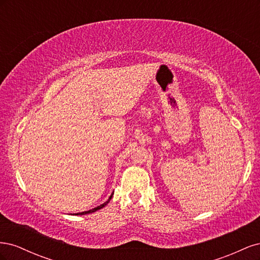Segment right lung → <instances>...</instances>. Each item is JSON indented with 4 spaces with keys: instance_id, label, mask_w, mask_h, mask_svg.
I'll list each match as a JSON object with an SVG mask.
<instances>
[{
    "instance_id": "1",
    "label": "right lung",
    "mask_w": 260,
    "mask_h": 260,
    "mask_svg": "<svg viewBox=\"0 0 260 260\" xmlns=\"http://www.w3.org/2000/svg\"><path fill=\"white\" fill-rule=\"evenodd\" d=\"M112 198H113V194L111 195V198L108 199V201H107V202H105L104 204H102V205H100V206H98V207H95V208H93V209H90V210H88V211L79 212V214H76V215H86V214H91V212H94V211H96V210H99V209H101V208H103V207H105V205H107L108 202L112 200Z\"/></svg>"
}]
</instances>
